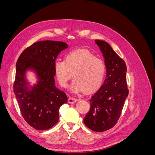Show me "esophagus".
<instances>
[{
  "mask_svg": "<svg viewBox=\"0 0 155 155\" xmlns=\"http://www.w3.org/2000/svg\"><path fill=\"white\" fill-rule=\"evenodd\" d=\"M77 101H78V99H76V98H75V97H70L68 99V102L70 103V104H75V103H76Z\"/></svg>",
  "mask_w": 155,
  "mask_h": 155,
  "instance_id": "34e87169",
  "label": "esophagus"
}]
</instances>
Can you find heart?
I'll return each instance as SVG.
<instances>
[{
  "instance_id": "1",
  "label": "heart",
  "mask_w": 155,
  "mask_h": 155,
  "mask_svg": "<svg viewBox=\"0 0 155 155\" xmlns=\"http://www.w3.org/2000/svg\"><path fill=\"white\" fill-rule=\"evenodd\" d=\"M54 71L61 85L67 87L73 76L71 90L80 92L95 91L104 78L105 67L101 60L96 59L89 51L78 50L68 53L65 60L58 59L54 63Z\"/></svg>"
}]
</instances>
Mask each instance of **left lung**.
<instances>
[{"mask_svg": "<svg viewBox=\"0 0 155 155\" xmlns=\"http://www.w3.org/2000/svg\"><path fill=\"white\" fill-rule=\"evenodd\" d=\"M104 58L106 78L90 99V110L83 119L88 128L103 132L113 127L118 121L129 91L124 61L104 41L95 40Z\"/></svg>", "mask_w": 155, "mask_h": 155, "instance_id": "8db88e82", "label": "left lung"}]
</instances>
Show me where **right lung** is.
Instances as JSON below:
<instances>
[{"label":"right lung","instance_id":"1","mask_svg":"<svg viewBox=\"0 0 155 155\" xmlns=\"http://www.w3.org/2000/svg\"><path fill=\"white\" fill-rule=\"evenodd\" d=\"M68 46L61 41H41L26 48L18 58L13 92L22 117L37 130H47L57 124L59 108L68 101L54 80L55 59ZM29 71L37 79L33 86L26 78Z\"/></svg>","mask_w":155,"mask_h":155}]
</instances>
